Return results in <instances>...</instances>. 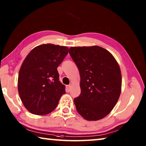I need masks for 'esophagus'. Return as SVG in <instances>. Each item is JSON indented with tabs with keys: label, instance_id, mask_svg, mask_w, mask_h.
<instances>
[{
	"label": "esophagus",
	"instance_id": "34e87169",
	"mask_svg": "<svg viewBox=\"0 0 146 146\" xmlns=\"http://www.w3.org/2000/svg\"><path fill=\"white\" fill-rule=\"evenodd\" d=\"M70 88H71V85H68L66 86V90H67V91H70Z\"/></svg>",
	"mask_w": 146,
	"mask_h": 146
}]
</instances>
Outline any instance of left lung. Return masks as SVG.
Here are the masks:
<instances>
[{"mask_svg":"<svg viewBox=\"0 0 146 146\" xmlns=\"http://www.w3.org/2000/svg\"><path fill=\"white\" fill-rule=\"evenodd\" d=\"M69 53L80 73L81 93L74 99L76 111L87 120L102 119L120 97V66L110 51L98 46L71 47Z\"/></svg>","mask_w":146,"mask_h":146,"instance_id":"1","label":"left lung"}]
</instances>
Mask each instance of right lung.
<instances>
[{
	"label": "right lung",
	"mask_w": 146,
	"mask_h": 146,
	"mask_svg": "<svg viewBox=\"0 0 146 146\" xmlns=\"http://www.w3.org/2000/svg\"><path fill=\"white\" fill-rule=\"evenodd\" d=\"M68 52L66 46L44 44L34 48L24 59L19 73L18 91L24 107L32 114L52 112L66 93L57 68Z\"/></svg>",
	"instance_id": "right-lung-1"
}]
</instances>
